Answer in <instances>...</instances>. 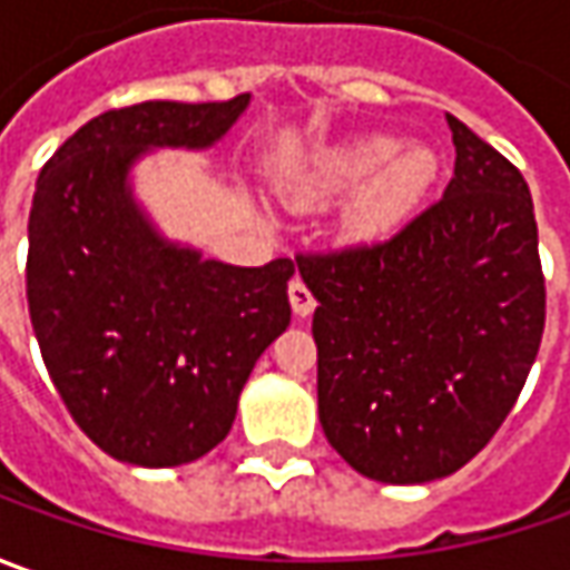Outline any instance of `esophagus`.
Returning a JSON list of instances; mask_svg holds the SVG:
<instances>
[{
	"mask_svg": "<svg viewBox=\"0 0 570 570\" xmlns=\"http://www.w3.org/2000/svg\"><path fill=\"white\" fill-rule=\"evenodd\" d=\"M288 297H292V311H295L297 317H307V314H314V307H317V297H314V292H311L301 278H292Z\"/></svg>",
	"mask_w": 570,
	"mask_h": 570,
	"instance_id": "34e87169",
	"label": "esophagus"
}]
</instances>
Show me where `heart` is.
I'll return each mask as SVG.
<instances>
[{
  "label": "heart",
  "mask_w": 570,
  "mask_h": 570,
  "mask_svg": "<svg viewBox=\"0 0 570 570\" xmlns=\"http://www.w3.org/2000/svg\"><path fill=\"white\" fill-rule=\"evenodd\" d=\"M438 180V158L428 148H405L393 136H362L326 145L304 174L314 199L352 196L345 228L358 240H386L403 230Z\"/></svg>",
  "instance_id": "heart-1"
}]
</instances>
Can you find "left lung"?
<instances>
[{
  "mask_svg": "<svg viewBox=\"0 0 570 570\" xmlns=\"http://www.w3.org/2000/svg\"><path fill=\"white\" fill-rule=\"evenodd\" d=\"M448 122L456 161L438 203L386 240L295 256L320 301L323 434L390 485L450 475L492 441L546 326L530 187L470 126Z\"/></svg>",
  "mask_w": 570,
  "mask_h": 570,
  "instance_id": "left-lung-1",
  "label": "left lung"
}]
</instances>
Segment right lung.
I'll return each instance as SVG.
<instances>
[{"instance_id":"1","label":"right lung","mask_w":570,"mask_h":570,"mask_svg":"<svg viewBox=\"0 0 570 570\" xmlns=\"http://www.w3.org/2000/svg\"><path fill=\"white\" fill-rule=\"evenodd\" d=\"M250 95L145 100L53 151L28 218V311L76 425L114 460L180 466L225 441L256 358L292 323L297 259H199L148 228L126 170L155 145L206 148Z\"/></svg>"}]
</instances>
